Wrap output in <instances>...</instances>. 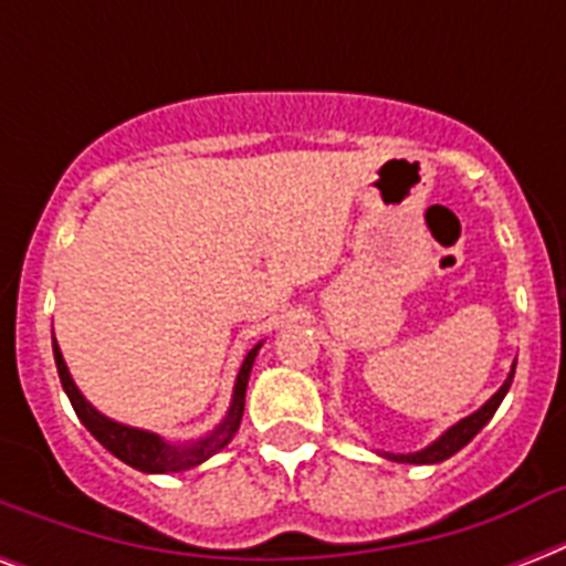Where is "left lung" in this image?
<instances>
[{"instance_id":"8db88e82","label":"left lung","mask_w":566,"mask_h":566,"mask_svg":"<svg viewBox=\"0 0 566 566\" xmlns=\"http://www.w3.org/2000/svg\"><path fill=\"white\" fill-rule=\"evenodd\" d=\"M514 367H517V361H514ZM511 378H514V370H511V376L505 378V385L496 390V394L488 399V402L479 408L475 413H470V417H464L461 422H455L452 429H447L443 434H440L431 447L420 449V452H411V455H390V452H385V458H390V461H399V464H440V461H447V458H452L458 452V449H464L470 440L479 434V431L488 426V420H491L493 413H496V408H500V402L505 399V394H509L511 387Z\"/></svg>"}]
</instances>
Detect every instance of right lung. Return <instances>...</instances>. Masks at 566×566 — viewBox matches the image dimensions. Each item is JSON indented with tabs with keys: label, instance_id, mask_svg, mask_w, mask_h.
Instances as JSON below:
<instances>
[{
	"label": "right lung",
	"instance_id": "1",
	"mask_svg": "<svg viewBox=\"0 0 566 566\" xmlns=\"http://www.w3.org/2000/svg\"><path fill=\"white\" fill-rule=\"evenodd\" d=\"M261 349V344L255 349H249V355L243 358V367L238 373V381H234V396H231V408L226 413V420L217 426V429L202 440H193V443H185V447H172L164 438L153 434V431L132 429V426H123V422L108 420L105 413H99L87 399L82 396V390L75 387L73 376L66 370L64 355L57 349L55 335H52V353H55V367L57 376H61V385H64V394L70 396L78 420L84 422V429L91 431L93 438L99 440L102 447L108 449L111 455H117L123 464L135 467L140 473H181V470H190V467H199L202 461L220 452L240 426V417H243V402H247V381L249 373H252V364H255V355Z\"/></svg>",
	"mask_w": 566,
	"mask_h": 566
}]
</instances>
